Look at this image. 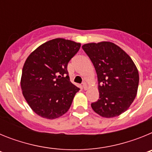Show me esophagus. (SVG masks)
I'll return each mask as SVG.
<instances>
[{"label":"esophagus","mask_w":152,"mask_h":152,"mask_svg":"<svg viewBox=\"0 0 152 152\" xmlns=\"http://www.w3.org/2000/svg\"><path fill=\"white\" fill-rule=\"evenodd\" d=\"M82 88H83V89H84V90L88 89V85H87V84H86V83H84V84H83Z\"/></svg>","instance_id":"esophagus-1"}]
</instances>
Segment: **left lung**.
Wrapping results in <instances>:
<instances>
[{"mask_svg":"<svg viewBox=\"0 0 152 152\" xmlns=\"http://www.w3.org/2000/svg\"><path fill=\"white\" fill-rule=\"evenodd\" d=\"M92 61L98 80L100 97L91 103L95 113L113 118L126 111L135 100L139 87L137 67L124 50L111 42L82 45Z\"/></svg>","mask_w":152,"mask_h":152,"instance_id":"1","label":"left lung"}]
</instances>
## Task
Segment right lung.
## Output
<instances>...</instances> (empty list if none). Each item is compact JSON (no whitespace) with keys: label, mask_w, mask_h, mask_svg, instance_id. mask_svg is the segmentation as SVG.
<instances>
[{"label":"right lung","mask_w":152,"mask_h":152,"mask_svg":"<svg viewBox=\"0 0 152 152\" xmlns=\"http://www.w3.org/2000/svg\"><path fill=\"white\" fill-rule=\"evenodd\" d=\"M80 43L57 38L30 53L23 64L20 86L25 100L34 113L48 119L66 113L79 88L70 81L68 63Z\"/></svg>","instance_id":"obj_1"}]
</instances>
